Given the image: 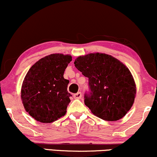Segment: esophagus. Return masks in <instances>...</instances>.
Listing matches in <instances>:
<instances>
[{"instance_id": "1", "label": "esophagus", "mask_w": 157, "mask_h": 157, "mask_svg": "<svg viewBox=\"0 0 157 157\" xmlns=\"http://www.w3.org/2000/svg\"><path fill=\"white\" fill-rule=\"evenodd\" d=\"M82 92H77V93L73 94V98H74L75 99H78L79 100V99H81V98H82Z\"/></svg>"}]
</instances>
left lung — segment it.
Wrapping results in <instances>:
<instances>
[{
	"label": "left lung",
	"mask_w": 157,
	"mask_h": 157,
	"mask_svg": "<svg viewBox=\"0 0 157 157\" xmlns=\"http://www.w3.org/2000/svg\"><path fill=\"white\" fill-rule=\"evenodd\" d=\"M75 66L89 78L90 95L85 105L96 117L117 121L127 114L134 103L136 84L123 63L104 53H90L75 59Z\"/></svg>",
	"instance_id": "left-lung-1"
}]
</instances>
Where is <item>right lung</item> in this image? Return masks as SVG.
Masks as SVG:
<instances>
[{
	"label": "right lung",
	"instance_id": "right-lung-1",
	"mask_svg": "<svg viewBox=\"0 0 157 157\" xmlns=\"http://www.w3.org/2000/svg\"><path fill=\"white\" fill-rule=\"evenodd\" d=\"M72 60L70 55L56 53L36 62L29 69L21 87V100L25 111L36 121L51 123L65 115L71 94L69 81L63 77Z\"/></svg>",
	"mask_w": 157,
	"mask_h": 157
}]
</instances>
